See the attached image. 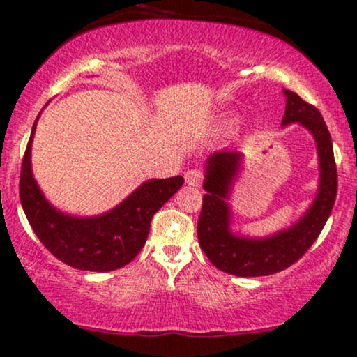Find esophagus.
Returning a JSON list of instances; mask_svg holds the SVG:
<instances>
[{"label": "esophagus", "mask_w": 357, "mask_h": 357, "mask_svg": "<svg viewBox=\"0 0 357 357\" xmlns=\"http://www.w3.org/2000/svg\"><path fill=\"white\" fill-rule=\"evenodd\" d=\"M184 179H186L188 186H201L202 183V173L197 169H189L186 174H184Z\"/></svg>", "instance_id": "obj_1"}]
</instances>
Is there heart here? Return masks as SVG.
Instances as JSON below:
<instances>
[{"mask_svg": "<svg viewBox=\"0 0 357 357\" xmlns=\"http://www.w3.org/2000/svg\"><path fill=\"white\" fill-rule=\"evenodd\" d=\"M229 121H231V120H229Z\"/></svg>", "mask_w": 357, "mask_h": 357, "instance_id": "b5f03b06", "label": "heart"}]
</instances>
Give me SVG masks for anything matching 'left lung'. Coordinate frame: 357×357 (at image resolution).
I'll return each mask as SVG.
<instances>
[{"instance_id": "obj_1", "label": "left lung", "mask_w": 357, "mask_h": 357, "mask_svg": "<svg viewBox=\"0 0 357 357\" xmlns=\"http://www.w3.org/2000/svg\"><path fill=\"white\" fill-rule=\"evenodd\" d=\"M287 97L282 126L300 123L317 145L318 191L305 214L290 227L265 237H249L232 231L231 194L242 169L243 155L236 150L215 151L204 168V197L197 222V237L207 259L219 270L236 277H264L282 272L301 259L313 245L331 214L337 191V174L331 135L317 107L310 105L291 90Z\"/></svg>"}]
</instances>
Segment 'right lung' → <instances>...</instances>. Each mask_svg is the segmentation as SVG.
I'll return each instance as SVG.
<instances>
[{"instance_id":"1","label":"right lung","mask_w":357,"mask_h":357,"mask_svg":"<svg viewBox=\"0 0 357 357\" xmlns=\"http://www.w3.org/2000/svg\"><path fill=\"white\" fill-rule=\"evenodd\" d=\"M39 115L31 130L20 179L21 206L34 234L54 257L74 268L110 272L125 267L143 249L153 215L183 186V176L148 179L103 214H67L46 199L33 174L31 148Z\"/></svg>"}]
</instances>
